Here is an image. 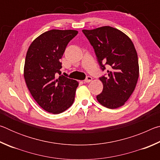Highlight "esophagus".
Listing matches in <instances>:
<instances>
[{
	"mask_svg": "<svg viewBox=\"0 0 160 160\" xmlns=\"http://www.w3.org/2000/svg\"><path fill=\"white\" fill-rule=\"evenodd\" d=\"M92 80V78L90 77V76H88V77L86 78V79L84 80V82H86V83H88V82H91Z\"/></svg>",
	"mask_w": 160,
	"mask_h": 160,
	"instance_id": "1",
	"label": "esophagus"
}]
</instances>
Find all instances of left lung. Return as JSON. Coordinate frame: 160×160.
<instances>
[{
	"label": "left lung",
	"instance_id": "obj_1",
	"mask_svg": "<svg viewBox=\"0 0 160 160\" xmlns=\"http://www.w3.org/2000/svg\"><path fill=\"white\" fill-rule=\"evenodd\" d=\"M82 32L92 46L102 70L107 75L99 78L103 90L97 101L109 109L125 104L136 86L139 77L138 54L131 39L118 29L104 26Z\"/></svg>",
	"mask_w": 160,
	"mask_h": 160
}]
</instances>
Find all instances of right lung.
Returning a JSON list of instances; mask_svg holds the SVG:
<instances>
[{
	"instance_id": "right-lung-1",
	"label": "right lung",
	"mask_w": 160,
	"mask_h": 160,
	"mask_svg": "<svg viewBox=\"0 0 160 160\" xmlns=\"http://www.w3.org/2000/svg\"><path fill=\"white\" fill-rule=\"evenodd\" d=\"M78 33L72 29L47 31L32 42L27 52L24 66L26 85L37 104L53 114L65 112L74 102L78 82L61 75L60 59Z\"/></svg>"
}]
</instances>
